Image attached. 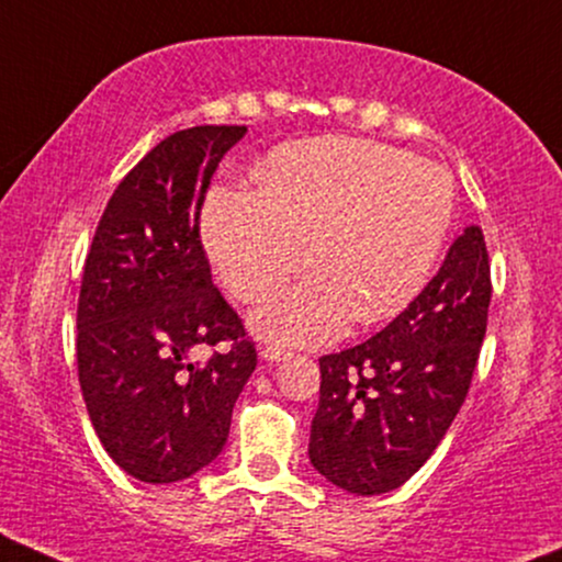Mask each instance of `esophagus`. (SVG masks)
<instances>
[{
  "label": "esophagus",
  "instance_id": "obj_1",
  "mask_svg": "<svg viewBox=\"0 0 562 562\" xmlns=\"http://www.w3.org/2000/svg\"><path fill=\"white\" fill-rule=\"evenodd\" d=\"M261 358H265L267 363H280V360L288 358V352L277 345H265L261 347Z\"/></svg>",
  "mask_w": 562,
  "mask_h": 562
}]
</instances>
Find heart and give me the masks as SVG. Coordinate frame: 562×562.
Wrapping results in <instances>:
<instances>
[{
  "mask_svg": "<svg viewBox=\"0 0 562 562\" xmlns=\"http://www.w3.org/2000/svg\"><path fill=\"white\" fill-rule=\"evenodd\" d=\"M261 189L220 187L204 244L240 301H261L311 259L316 272L269 297L254 326L288 345L337 337L358 311L381 322L420 293L449 236L457 187L432 160L386 142L324 137L277 150Z\"/></svg>",
  "mask_w": 562,
  "mask_h": 562,
  "instance_id": "obj_1",
  "label": "heart"
}]
</instances>
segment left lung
I'll return each instance as SVG.
<instances>
[{
    "instance_id": "left-lung-1",
    "label": "left lung",
    "mask_w": 562,
    "mask_h": 562,
    "mask_svg": "<svg viewBox=\"0 0 562 562\" xmlns=\"http://www.w3.org/2000/svg\"><path fill=\"white\" fill-rule=\"evenodd\" d=\"M490 295L485 236L470 225L386 329L318 358L308 440L318 474L347 493L381 495L420 470L470 392Z\"/></svg>"
}]
</instances>
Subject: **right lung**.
<instances>
[{"label":"right lung","instance_id":"add662e5","mask_svg":"<svg viewBox=\"0 0 562 562\" xmlns=\"http://www.w3.org/2000/svg\"><path fill=\"white\" fill-rule=\"evenodd\" d=\"M246 126H191L155 145L105 204L77 303V373L103 449L166 485L215 461L257 368L244 322L212 285L199 212ZM232 350L191 364L190 350Z\"/></svg>","mask_w":562,"mask_h":562}]
</instances>
